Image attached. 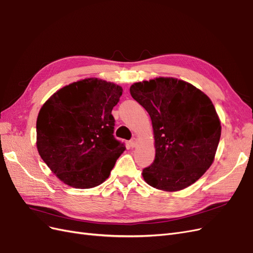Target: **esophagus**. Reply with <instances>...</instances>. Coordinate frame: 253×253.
Segmentation results:
<instances>
[{
  "label": "esophagus",
  "mask_w": 253,
  "mask_h": 253,
  "mask_svg": "<svg viewBox=\"0 0 253 253\" xmlns=\"http://www.w3.org/2000/svg\"><path fill=\"white\" fill-rule=\"evenodd\" d=\"M129 144H130V146H131V147H135V145H136V138H135V137H132L131 140L129 141Z\"/></svg>",
  "instance_id": "obj_1"
}]
</instances>
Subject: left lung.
I'll return each mask as SVG.
<instances>
[{
  "instance_id": "left-lung-1",
  "label": "left lung",
  "mask_w": 253,
  "mask_h": 253,
  "mask_svg": "<svg viewBox=\"0 0 253 253\" xmlns=\"http://www.w3.org/2000/svg\"><path fill=\"white\" fill-rule=\"evenodd\" d=\"M130 94L150 116L156 157L143 169L148 185L165 191L190 186L206 172L215 156L221 123L209 97L173 78L135 83Z\"/></svg>"
}]
</instances>
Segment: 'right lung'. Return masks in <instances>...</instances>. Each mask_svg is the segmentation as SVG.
Here are the masks:
<instances>
[{
  "mask_svg": "<svg viewBox=\"0 0 253 253\" xmlns=\"http://www.w3.org/2000/svg\"><path fill=\"white\" fill-rule=\"evenodd\" d=\"M123 92L121 86L86 79L56 91L37 120V147L41 158L62 182L79 189L99 186L125 144L113 135L112 108Z\"/></svg>",
  "mask_w": 253,
  "mask_h": 253,
  "instance_id": "right-lung-1",
  "label": "right lung"
}]
</instances>
